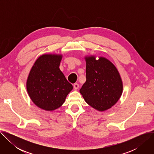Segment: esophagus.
Wrapping results in <instances>:
<instances>
[{
    "label": "esophagus",
    "instance_id": "obj_1",
    "mask_svg": "<svg viewBox=\"0 0 154 154\" xmlns=\"http://www.w3.org/2000/svg\"><path fill=\"white\" fill-rule=\"evenodd\" d=\"M73 86H74V88L75 90H77L79 88V85L78 83H74L73 85Z\"/></svg>",
    "mask_w": 154,
    "mask_h": 154
}]
</instances>
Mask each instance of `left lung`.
Listing matches in <instances>:
<instances>
[{"label":"left lung","mask_w":154,"mask_h":154,"mask_svg":"<svg viewBox=\"0 0 154 154\" xmlns=\"http://www.w3.org/2000/svg\"><path fill=\"white\" fill-rule=\"evenodd\" d=\"M86 63V81L80 93L85 102L99 112L115 105L123 91V83L119 72L109 60L95 55L85 57Z\"/></svg>","instance_id":"1"}]
</instances>
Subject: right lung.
<instances>
[{"label":"right lung","mask_w":154,"mask_h":154,"mask_svg":"<svg viewBox=\"0 0 154 154\" xmlns=\"http://www.w3.org/2000/svg\"><path fill=\"white\" fill-rule=\"evenodd\" d=\"M62 57V54H42L35 61L27 77L26 88L30 98L46 111L60 108L73 89L59 68Z\"/></svg>","instance_id":"right-lung-1"}]
</instances>
